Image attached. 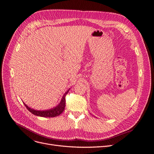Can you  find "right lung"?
I'll return each instance as SVG.
<instances>
[{
  "instance_id": "add662e5",
  "label": "right lung",
  "mask_w": 154,
  "mask_h": 154,
  "mask_svg": "<svg viewBox=\"0 0 154 154\" xmlns=\"http://www.w3.org/2000/svg\"><path fill=\"white\" fill-rule=\"evenodd\" d=\"M70 90V88L69 89V90H68L65 92V93L64 94L60 102H59V104H57V106H56V107H54L53 108L49 109H47V110H42V111L36 110V109H34L32 108L29 107L24 102H23V104L25 105V106L26 107L27 109L34 115L38 116H41V117H45V118L56 117L60 115L64 111V107H65V102H66L65 96Z\"/></svg>"
}]
</instances>
